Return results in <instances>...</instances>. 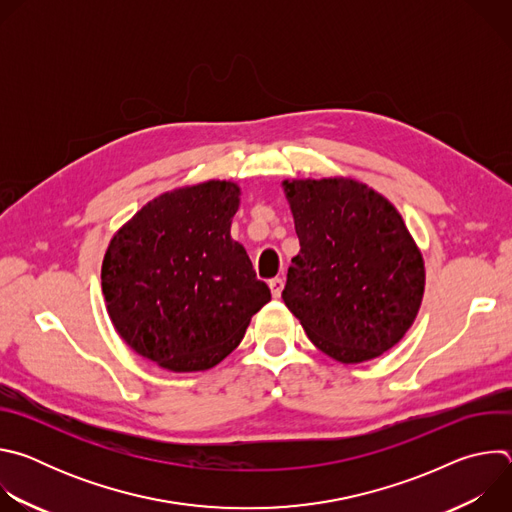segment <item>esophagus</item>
<instances>
[{
  "label": "esophagus",
  "instance_id": "34e87169",
  "mask_svg": "<svg viewBox=\"0 0 512 512\" xmlns=\"http://www.w3.org/2000/svg\"><path fill=\"white\" fill-rule=\"evenodd\" d=\"M269 287H271L273 298H279V296H281V289H283V279H281V277H273V279L269 281Z\"/></svg>",
  "mask_w": 512,
  "mask_h": 512
}]
</instances>
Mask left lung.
<instances>
[{
  "mask_svg": "<svg viewBox=\"0 0 512 512\" xmlns=\"http://www.w3.org/2000/svg\"><path fill=\"white\" fill-rule=\"evenodd\" d=\"M300 239L283 302L308 338L344 364L381 356L411 328L423 257L397 208L346 178L285 180Z\"/></svg>",
  "mask_w": 512,
  "mask_h": 512,
  "instance_id": "left-lung-1",
  "label": "left lung"
}]
</instances>
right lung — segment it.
I'll return each instance as SVG.
<instances>
[{
	"mask_svg": "<svg viewBox=\"0 0 512 512\" xmlns=\"http://www.w3.org/2000/svg\"><path fill=\"white\" fill-rule=\"evenodd\" d=\"M239 186L208 180L145 204L111 239L101 285L119 336L174 373L231 354L271 291L231 239Z\"/></svg>",
	"mask_w": 512,
	"mask_h": 512,
	"instance_id": "1",
	"label": "right lung"
}]
</instances>
